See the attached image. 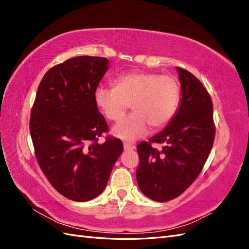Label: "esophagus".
I'll return each instance as SVG.
<instances>
[{
	"instance_id": "34e87169",
	"label": "esophagus",
	"mask_w": 249,
	"mask_h": 249,
	"mask_svg": "<svg viewBox=\"0 0 249 249\" xmlns=\"http://www.w3.org/2000/svg\"><path fill=\"white\" fill-rule=\"evenodd\" d=\"M124 150H133L135 149V145L131 144V143H124Z\"/></svg>"
}]
</instances>
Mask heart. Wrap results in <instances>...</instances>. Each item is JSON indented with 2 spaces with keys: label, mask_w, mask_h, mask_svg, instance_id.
<instances>
[{
  "label": "heart",
  "mask_w": 249,
  "mask_h": 249,
  "mask_svg": "<svg viewBox=\"0 0 249 249\" xmlns=\"http://www.w3.org/2000/svg\"><path fill=\"white\" fill-rule=\"evenodd\" d=\"M96 107L112 122L122 119L130 107L131 115L124 118L112 133L117 138L133 142L150 129L159 130L175 117L180 101V86L170 74L131 71L114 80V87L97 86L93 92Z\"/></svg>",
  "instance_id": "1"
}]
</instances>
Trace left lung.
Wrapping results in <instances>:
<instances>
[{
    "label": "left lung",
    "mask_w": 249,
    "mask_h": 249,
    "mask_svg": "<svg viewBox=\"0 0 249 249\" xmlns=\"http://www.w3.org/2000/svg\"><path fill=\"white\" fill-rule=\"evenodd\" d=\"M182 102L175 117L163 131L137 145L136 171L141 192L156 201L179 196L199 176L215 137L213 103L200 81L177 67ZM161 144L158 151L152 144Z\"/></svg>",
    "instance_id": "8db88e82"
}]
</instances>
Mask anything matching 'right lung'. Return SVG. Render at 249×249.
<instances>
[{
    "label": "right lung",
    "instance_id": "add662e5",
    "mask_svg": "<svg viewBox=\"0 0 249 249\" xmlns=\"http://www.w3.org/2000/svg\"><path fill=\"white\" fill-rule=\"evenodd\" d=\"M108 59L80 56L52 67L37 90L30 133L39 166L66 198L87 201L104 191L123 153L122 140L108 136L93 92L108 70Z\"/></svg>",
    "mask_w": 249,
    "mask_h": 249
}]
</instances>
